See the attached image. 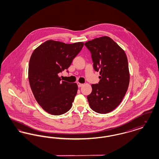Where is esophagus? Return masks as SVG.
Segmentation results:
<instances>
[{"mask_svg":"<svg viewBox=\"0 0 159 159\" xmlns=\"http://www.w3.org/2000/svg\"><path fill=\"white\" fill-rule=\"evenodd\" d=\"M77 85H78V87H79V88L82 87V86L83 85V84H82V83H79V82H77Z\"/></svg>","mask_w":159,"mask_h":159,"instance_id":"obj_1","label":"esophagus"}]
</instances>
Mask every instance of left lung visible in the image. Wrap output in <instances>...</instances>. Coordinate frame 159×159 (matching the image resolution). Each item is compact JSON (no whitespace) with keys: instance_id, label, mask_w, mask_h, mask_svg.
Wrapping results in <instances>:
<instances>
[{"instance_id":"1","label":"left lung","mask_w":159,"mask_h":159,"mask_svg":"<svg viewBox=\"0 0 159 159\" xmlns=\"http://www.w3.org/2000/svg\"><path fill=\"white\" fill-rule=\"evenodd\" d=\"M91 52L93 67L100 80L92 84L88 101L92 110L100 114L111 112L119 106L128 88L130 75L125 51L107 36L84 43Z\"/></svg>"}]
</instances>
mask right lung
<instances>
[{"label": "right lung", "mask_w": 159, "mask_h": 159, "mask_svg": "<svg viewBox=\"0 0 159 159\" xmlns=\"http://www.w3.org/2000/svg\"><path fill=\"white\" fill-rule=\"evenodd\" d=\"M83 45V42L66 44L49 40L31 54L29 66L31 89L38 104L47 113L61 115L72 107L77 84L61 82L58 74L70 66Z\"/></svg>", "instance_id": "1"}]
</instances>
